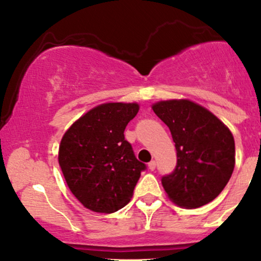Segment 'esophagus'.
Instances as JSON below:
<instances>
[{"mask_svg":"<svg viewBox=\"0 0 261 261\" xmlns=\"http://www.w3.org/2000/svg\"><path fill=\"white\" fill-rule=\"evenodd\" d=\"M148 169L149 170H154L155 169V162L154 161H151L148 163Z\"/></svg>","mask_w":261,"mask_h":261,"instance_id":"1","label":"esophagus"}]
</instances>
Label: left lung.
<instances>
[{
	"label": "left lung",
	"instance_id": "8db88e82",
	"mask_svg": "<svg viewBox=\"0 0 261 261\" xmlns=\"http://www.w3.org/2000/svg\"><path fill=\"white\" fill-rule=\"evenodd\" d=\"M155 115L169 127L176 149V167L162 178L170 201L197 208L220 195L236 164L230 130L205 107L189 99L152 104Z\"/></svg>",
	"mask_w": 261,
	"mask_h": 261
}]
</instances>
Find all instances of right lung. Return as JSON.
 <instances>
[{"mask_svg": "<svg viewBox=\"0 0 261 261\" xmlns=\"http://www.w3.org/2000/svg\"><path fill=\"white\" fill-rule=\"evenodd\" d=\"M137 103H104L68 127L59 147L62 174L79 201L91 211L112 214L130 202L146 168L125 140Z\"/></svg>", "mask_w": 261, "mask_h": 261, "instance_id": "add662e5", "label": "right lung"}]
</instances>
